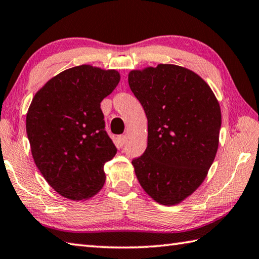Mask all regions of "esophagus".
<instances>
[{
  "instance_id": "esophagus-1",
  "label": "esophagus",
  "mask_w": 259,
  "mask_h": 259,
  "mask_svg": "<svg viewBox=\"0 0 259 259\" xmlns=\"http://www.w3.org/2000/svg\"><path fill=\"white\" fill-rule=\"evenodd\" d=\"M116 142L120 146H123L126 142V137H125V136H119V137L116 138Z\"/></svg>"
}]
</instances>
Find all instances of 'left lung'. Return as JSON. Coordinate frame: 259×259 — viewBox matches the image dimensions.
Here are the masks:
<instances>
[{
	"label": "left lung",
	"mask_w": 259,
	"mask_h": 259,
	"mask_svg": "<svg viewBox=\"0 0 259 259\" xmlns=\"http://www.w3.org/2000/svg\"><path fill=\"white\" fill-rule=\"evenodd\" d=\"M128 81L148 121L147 148L133 161L136 176L156 203L180 204L204 182L218 153V98L203 78L176 64L131 70Z\"/></svg>",
	"instance_id": "1"
}]
</instances>
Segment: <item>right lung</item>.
Returning <instances> with one entry per match:
<instances>
[{
  "instance_id": "obj_1",
  "label": "right lung",
  "mask_w": 259,
  "mask_h": 259,
  "mask_svg": "<svg viewBox=\"0 0 259 259\" xmlns=\"http://www.w3.org/2000/svg\"><path fill=\"white\" fill-rule=\"evenodd\" d=\"M120 78L114 69L82 64L51 78L32 97L26 115L32 158L64 198L87 200L104 186V164L116 148L105 131L101 102Z\"/></svg>"
}]
</instances>
